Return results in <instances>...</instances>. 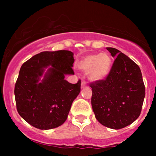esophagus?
<instances>
[{
  "mask_svg": "<svg viewBox=\"0 0 156 156\" xmlns=\"http://www.w3.org/2000/svg\"><path fill=\"white\" fill-rule=\"evenodd\" d=\"M87 83H86L85 81H84V80H82V82H81V89H83V88H85L86 87H87Z\"/></svg>",
  "mask_w": 156,
  "mask_h": 156,
  "instance_id": "1",
  "label": "esophagus"
}]
</instances>
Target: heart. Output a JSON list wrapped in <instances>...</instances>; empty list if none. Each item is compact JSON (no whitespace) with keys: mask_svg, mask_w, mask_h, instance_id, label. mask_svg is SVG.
<instances>
[{"mask_svg":"<svg viewBox=\"0 0 156 156\" xmlns=\"http://www.w3.org/2000/svg\"><path fill=\"white\" fill-rule=\"evenodd\" d=\"M112 65L109 54H89L83 57L78 63V67L84 73H88L89 79L98 82L104 80L108 76Z\"/></svg>","mask_w":156,"mask_h":156,"instance_id":"1","label":"heart"}]
</instances>
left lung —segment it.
<instances>
[{
    "mask_svg": "<svg viewBox=\"0 0 156 156\" xmlns=\"http://www.w3.org/2000/svg\"><path fill=\"white\" fill-rule=\"evenodd\" d=\"M106 49L116 59L105 80L90 84L92 106L101 124L118 130L139 117L145 87L140 68L133 61L116 48Z\"/></svg>",
    "mask_w": 156,
    "mask_h": 156,
    "instance_id": "obj_1",
    "label": "left lung"
}]
</instances>
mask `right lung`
Returning a JSON list of instances; mask_svg holds the SVG:
<instances>
[{"label":"right lung","mask_w":156,"mask_h":156,"mask_svg":"<svg viewBox=\"0 0 156 156\" xmlns=\"http://www.w3.org/2000/svg\"><path fill=\"white\" fill-rule=\"evenodd\" d=\"M73 53L44 51L34 55L20 69L15 87L17 112L28 124L49 130L67 120L73 101L80 92V80L73 84Z\"/></svg>","instance_id":"right-lung-1"}]
</instances>
